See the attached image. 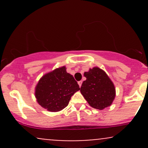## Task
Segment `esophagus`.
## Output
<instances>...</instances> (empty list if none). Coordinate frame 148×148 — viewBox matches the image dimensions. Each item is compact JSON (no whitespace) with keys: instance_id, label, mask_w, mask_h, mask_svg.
I'll use <instances>...</instances> for the list:
<instances>
[{"instance_id":"1","label":"esophagus","mask_w":148,"mask_h":148,"mask_svg":"<svg viewBox=\"0 0 148 148\" xmlns=\"http://www.w3.org/2000/svg\"><path fill=\"white\" fill-rule=\"evenodd\" d=\"M82 81H79V82H78V84H79V86H80V87H81V85H82Z\"/></svg>"}]
</instances>
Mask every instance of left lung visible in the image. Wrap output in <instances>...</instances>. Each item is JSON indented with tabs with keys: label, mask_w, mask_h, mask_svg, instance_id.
<instances>
[{
	"label": "left lung",
	"mask_w": 148,
	"mask_h": 148,
	"mask_svg": "<svg viewBox=\"0 0 148 148\" xmlns=\"http://www.w3.org/2000/svg\"><path fill=\"white\" fill-rule=\"evenodd\" d=\"M86 80L83 82L81 92L90 106L102 110L111 106L115 97V89L106 72L93 67L84 73Z\"/></svg>",
	"instance_id": "left-lung-1"
}]
</instances>
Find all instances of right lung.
<instances>
[{"instance_id": "add662e5", "label": "right lung", "mask_w": 148, "mask_h": 148, "mask_svg": "<svg viewBox=\"0 0 148 148\" xmlns=\"http://www.w3.org/2000/svg\"><path fill=\"white\" fill-rule=\"evenodd\" d=\"M79 84L65 67L56 69L43 76L35 88V97L40 106L49 111H60L68 105Z\"/></svg>"}]
</instances>
